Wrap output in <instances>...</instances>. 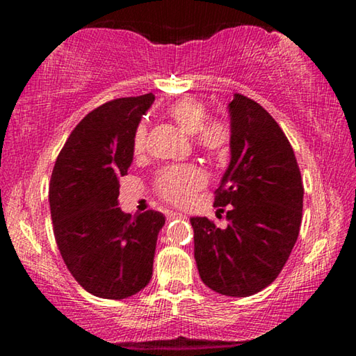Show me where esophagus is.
Here are the masks:
<instances>
[{"label": "esophagus", "mask_w": 356, "mask_h": 356, "mask_svg": "<svg viewBox=\"0 0 356 356\" xmlns=\"http://www.w3.org/2000/svg\"><path fill=\"white\" fill-rule=\"evenodd\" d=\"M168 220H176V218H185V215H182L180 212H168L166 213Z\"/></svg>", "instance_id": "obj_1"}]
</instances>
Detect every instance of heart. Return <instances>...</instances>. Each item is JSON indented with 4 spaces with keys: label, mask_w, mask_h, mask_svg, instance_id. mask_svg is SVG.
Returning <instances> with one entry per match:
<instances>
[{
    "label": "heart",
    "mask_w": 356,
    "mask_h": 356,
    "mask_svg": "<svg viewBox=\"0 0 356 356\" xmlns=\"http://www.w3.org/2000/svg\"><path fill=\"white\" fill-rule=\"evenodd\" d=\"M170 116L177 127L195 138L196 147L204 154L218 156L226 154L231 143V130L220 119H207V108L200 100L184 97L168 108ZM147 130L140 124L134 134V152L140 155L146 149ZM206 185V176L196 166L168 168L156 179L159 195L177 206L188 204L195 193Z\"/></svg>",
    "instance_id": "b5f03b06"
}]
</instances>
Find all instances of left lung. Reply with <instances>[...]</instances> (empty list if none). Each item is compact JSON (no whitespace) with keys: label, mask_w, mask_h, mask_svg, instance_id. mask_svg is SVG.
<instances>
[{"label":"left lung","mask_w":356,"mask_h":356,"mask_svg":"<svg viewBox=\"0 0 356 356\" xmlns=\"http://www.w3.org/2000/svg\"><path fill=\"white\" fill-rule=\"evenodd\" d=\"M231 161L215 191L227 226L193 216L195 259L204 284L227 297H250L276 280L298 238L303 182L291 143L257 104L234 94ZM222 210V209H221Z\"/></svg>","instance_id":"left-lung-1"}]
</instances>
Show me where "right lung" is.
Returning <instances> with one entry per match:
<instances>
[{"instance_id": "right-lung-1", "label": "right lung", "mask_w": 356, "mask_h": 356, "mask_svg": "<svg viewBox=\"0 0 356 356\" xmlns=\"http://www.w3.org/2000/svg\"><path fill=\"white\" fill-rule=\"evenodd\" d=\"M154 94L106 102L86 114L51 172L50 212L59 252L84 291L122 300L152 278L163 213L120 210L119 177L134 161V134Z\"/></svg>"}]
</instances>
